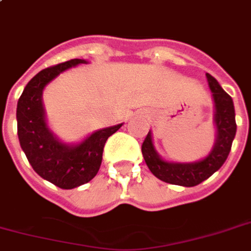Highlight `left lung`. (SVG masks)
I'll return each instance as SVG.
<instances>
[{
    "label": "left lung",
    "instance_id": "obj_1",
    "mask_svg": "<svg viewBox=\"0 0 251 251\" xmlns=\"http://www.w3.org/2000/svg\"><path fill=\"white\" fill-rule=\"evenodd\" d=\"M206 78L214 98V122L217 126V141L209 155L198 162H168L161 158L154 149L150 131L142 144V155L145 162L150 172L163 182L187 187L197 186L213 176L224 165L229 155L237 131L234 103L231 97L221 88L218 81L213 75L206 73Z\"/></svg>",
    "mask_w": 251,
    "mask_h": 251
}]
</instances>
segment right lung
Returning a JSON list of instances; mask_svg holds the SVG:
<instances>
[{
    "instance_id": "add662e5",
    "label": "right lung",
    "mask_w": 251,
    "mask_h": 251,
    "mask_svg": "<svg viewBox=\"0 0 251 251\" xmlns=\"http://www.w3.org/2000/svg\"><path fill=\"white\" fill-rule=\"evenodd\" d=\"M85 59H70L50 66L27 82L17 103V133L27 161L34 172L61 189H74L96 177L107 138L122 124L94 131L78 145H66L46 125L42 90L59 73Z\"/></svg>"
}]
</instances>
